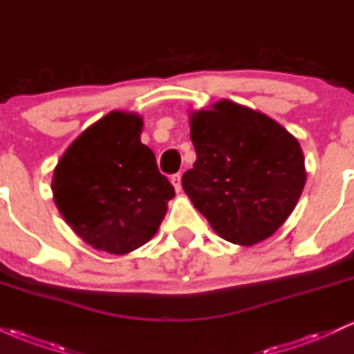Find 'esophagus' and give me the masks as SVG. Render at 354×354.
Listing matches in <instances>:
<instances>
[{
  "label": "esophagus",
  "instance_id": "obj_1",
  "mask_svg": "<svg viewBox=\"0 0 354 354\" xmlns=\"http://www.w3.org/2000/svg\"><path fill=\"white\" fill-rule=\"evenodd\" d=\"M171 185L174 186V189H176V191L181 189V174L180 173L173 174V176H171Z\"/></svg>",
  "mask_w": 354,
  "mask_h": 354
}]
</instances>
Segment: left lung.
<instances>
[{
  "mask_svg": "<svg viewBox=\"0 0 354 354\" xmlns=\"http://www.w3.org/2000/svg\"><path fill=\"white\" fill-rule=\"evenodd\" d=\"M193 168L183 189L226 241L270 238L295 209L306 181L304 158L283 126L228 100L191 115Z\"/></svg>",
  "mask_w": 354,
  "mask_h": 354,
  "instance_id": "8db88e82",
  "label": "left lung"
}]
</instances>
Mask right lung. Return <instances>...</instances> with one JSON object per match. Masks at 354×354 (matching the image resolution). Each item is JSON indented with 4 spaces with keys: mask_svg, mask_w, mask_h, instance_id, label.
I'll return each instance as SVG.
<instances>
[{
    "mask_svg": "<svg viewBox=\"0 0 354 354\" xmlns=\"http://www.w3.org/2000/svg\"><path fill=\"white\" fill-rule=\"evenodd\" d=\"M143 121L111 111L73 141L53 176L61 216L93 248L124 254L154 236L174 188L141 143Z\"/></svg>",
    "mask_w": 354,
    "mask_h": 354,
    "instance_id": "right-lung-1",
    "label": "right lung"
}]
</instances>
